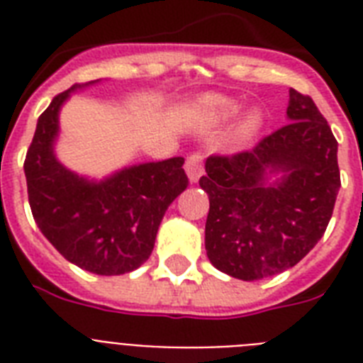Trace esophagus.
Returning a JSON list of instances; mask_svg holds the SVG:
<instances>
[{
  "label": "esophagus",
  "instance_id": "1",
  "mask_svg": "<svg viewBox=\"0 0 363 363\" xmlns=\"http://www.w3.org/2000/svg\"><path fill=\"white\" fill-rule=\"evenodd\" d=\"M184 169H186L190 182H198L199 177L203 175V156L199 152L190 154L186 158V164H184Z\"/></svg>",
  "mask_w": 363,
  "mask_h": 363
}]
</instances>
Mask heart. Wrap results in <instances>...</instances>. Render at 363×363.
<instances>
[{"instance_id":"1","label":"heart","mask_w":363,"mask_h":363,"mask_svg":"<svg viewBox=\"0 0 363 363\" xmlns=\"http://www.w3.org/2000/svg\"><path fill=\"white\" fill-rule=\"evenodd\" d=\"M199 115L203 118L207 124L211 125H226L230 122H233L241 115L242 105L239 101L232 98H226V96H205L201 101H199ZM262 125H264V115H262V111L254 109L250 111L242 122L239 124L238 128V141H248V139H252L259 130H262Z\"/></svg>"}]
</instances>
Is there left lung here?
I'll return each instance as SVG.
<instances>
[{
    "instance_id": "left-lung-1",
    "label": "left lung",
    "mask_w": 363,
    "mask_h": 363,
    "mask_svg": "<svg viewBox=\"0 0 363 363\" xmlns=\"http://www.w3.org/2000/svg\"><path fill=\"white\" fill-rule=\"evenodd\" d=\"M288 124L235 156H211L205 250L216 269L259 281L320 241L341 188L337 141L309 96L290 88Z\"/></svg>"
}]
</instances>
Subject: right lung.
I'll list each match as a JSON object with an SVG mask.
<instances>
[{"label":"right lung","instance_id":"add662e5","mask_svg":"<svg viewBox=\"0 0 363 363\" xmlns=\"http://www.w3.org/2000/svg\"><path fill=\"white\" fill-rule=\"evenodd\" d=\"M84 86L58 94L37 121L24 162L31 215L67 262L96 275H124L147 262L165 211L186 190L184 158L128 165L101 181L65 167L54 148L60 111Z\"/></svg>","mask_w":363,"mask_h":363}]
</instances>
